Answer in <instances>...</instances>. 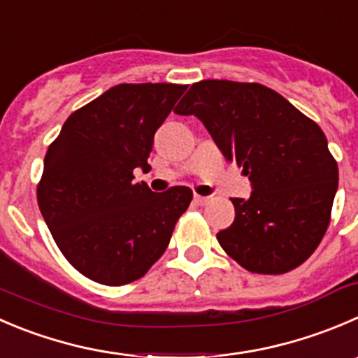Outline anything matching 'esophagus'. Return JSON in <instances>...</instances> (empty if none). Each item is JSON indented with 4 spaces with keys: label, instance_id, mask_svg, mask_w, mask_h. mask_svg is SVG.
Returning a JSON list of instances; mask_svg holds the SVG:
<instances>
[{
    "label": "esophagus",
    "instance_id": "34e87169",
    "mask_svg": "<svg viewBox=\"0 0 358 358\" xmlns=\"http://www.w3.org/2000/svg\"><path fill=\"white\" fill-rule=\"evenodd\" d=\"M194 201H196L199 206H204V204L210 203V197H208V196H197V194H196V196H194Z\"/></svg>",
    "mask_w": 358,
    "mask_h": 358
}]
</instances>
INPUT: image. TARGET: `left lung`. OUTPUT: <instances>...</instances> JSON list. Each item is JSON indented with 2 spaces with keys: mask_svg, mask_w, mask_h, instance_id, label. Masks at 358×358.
Returning <instances> with one entry per match:
<instances>
[{
  "mask_svg": "<svg viewBox=\"0 0 358 358\" xmlns=\"http://www.w3.org/2000/svg\"><path fill=\"white\" fill-rule=\"evenodd\" d=\"M175 113L197 117L252 183L248 199H231L234 222L217 234L225 253L260 275L301 266L327 231L338 190L318 124L269 87L229 80L194 83Z\"/></svg>",
  "mask_w": 358,
  "mask_h": 358,
  "instance_id": "obj_1",
  "label": "left lung"
}]
</instances>
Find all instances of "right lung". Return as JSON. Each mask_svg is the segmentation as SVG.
<instances>
[{
  "label": "right lung",
  "instance_id": "right-lung-1",
  "mask_svg": "<svg viewBox=\"0 0 358 358\" xmlns=\"http://www.w3.org/2000/svg\"><path fill=\"white\" fill-rule=\"evenodd\" d=\"M187 85L120 83L68 117L48 147L38 206L62 255L87 278L119 287L141 278L166 252L192 190L152 192L155 131Z\"/></svg>",
  "mask_w": 358,
  "mask_h": 358
}]
</instances>
